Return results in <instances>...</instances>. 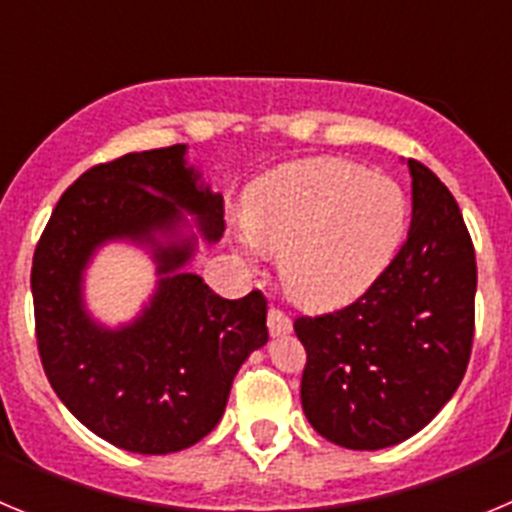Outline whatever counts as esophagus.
<instances>
[{"label":"esophagus","mask_w":512,"mask_h":512,"mask_svg":"<svg viewBox=\"0 0 512 512\" xmlns=\"http://www.w3.org/2000/svg\"><path fill=\"white\" fill-rule=\"evenodd\" d=\"M266 323H269V333L274 338L292 333V320H289L282 310H277V307H271L269 320H266Z\"/></svg>","instance_id":"obj_1"}]
</instances>
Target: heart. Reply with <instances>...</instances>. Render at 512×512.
<instances>
[{
	"mask_svg": "<svg viewBox=\"0 0 512 512\" xmlns=\"http://www.w3.org/2000/svg\"><path fill=\"white\" fill-rule=\"evenodd\" d=\"M408 197L387 176L338 158H310L271 171L243 205V264L279 256L287 295L310 310L364 295L392 264L408 233Z\"/></svg>",
	"mask_w": 512,
	"mask_h": 512,
	"instance_id": "heart-1",
	"label": "heart"
}]
</instances>
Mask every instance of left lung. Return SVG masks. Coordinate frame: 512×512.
<instances>
[{"label":"left lung","instance_id":"obj_1","mask_svg":"<svg viewBox=\"0 0 512 512\" xmlns=\"http://www.w3.org/2000/svg\"><path fill=\"white\" fill-rule=\"evenodd\" d=\"M408 241L354 305L297 318L302 410L330 443L377 451L431 423L467 372L477 264L464 217L431 169L408 161Z\"/></svg>","mask_w":512,"mask_h":512}]
</instances>
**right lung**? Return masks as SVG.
<instances>
[{
    "instance_id": "obj_1",
    "label": "right lung",
    "mask_w": 512,
    "mask_h": 512,
    "mask_svg": "<svg viewBox=\"0 0 512 512\" xmlns=\"http://www.w3.org/2000/svg\"><path fill=\"white\" fill-rule=\"evenodd\" d=\"M223 194L187 146L94 166L58 200L33 256L35 330L45 377L94 436L133 454H174L220 423L243 361L266 346L261 292L223 300L187 271L200 238H223ZM193 223H188V217ZM128 242L157 287L133 319L107 326L86 305L96 253Z\"/></svg>"
}]
</instances>
